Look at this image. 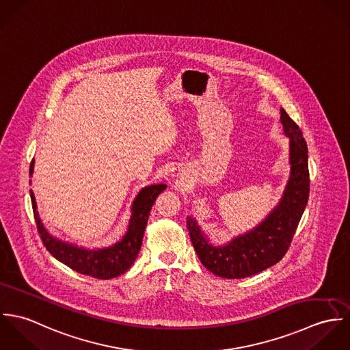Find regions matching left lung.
<instances>
[{
	"instance_id": "1",
	"label": "left lung",
	"mask_w": 350,
	"mask_h": 350,
	"mask_svg": "<svg viewBox=\"0 0 350 350\" xmlns=\"http://www.w3.org/2000/svg\"><path fill=\"white\" fill-rule=\"evenodd\" d=\"M284 135L290 137V178L279 204L248 233L226 245L215 247L189 215L187 229L194 250L206 269L225 279H243L279 262L291 245L308 200L310 175L307 144L299 126L280 109Z\"/></svg>"
}]
</instances>
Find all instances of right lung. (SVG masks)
Returning a JSON list of instances; mask_svg holds the SVG:
<instances>
[{"instance_id": "add662e5", "label": "right lung", "mask_w": 350, "mask_h": 350, "mask_svg": "<svg viewBox=\"0 0 350 350\" xmlns=\"http://www.w3.org/2000/svg\"><path fill=\"white\" fill-rule=\"evenodd\" d=\"M33 165H35V160H32L31 163V168H29L31 176L33 174ZM165 189H167V185H150L148 187H144L137 194L136 200H133L128 232L121 239V241L103 250H85L52 237L40 221L38 207H36V200L32 190H31V200H32L35 221L38 225V232L40 234V239L44 247L51 254L60 262L77 271L78 273L106 280V279H111L122 275L135 262L142 248L143 236L148 222L150 208L156 198L159 197V194L163 193Z\"/></svg>"}]
</instances>
